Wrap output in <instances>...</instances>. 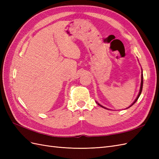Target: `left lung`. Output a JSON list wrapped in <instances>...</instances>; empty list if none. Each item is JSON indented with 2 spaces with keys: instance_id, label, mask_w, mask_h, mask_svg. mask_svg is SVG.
Returning <instances> with one entry per match:
<instances>
[{
  "instance_id": "8db88e82",
  "label": "left lung",
  "mask_w": 159,
  "mask_h": 159,
  "mask_svg": "<svg viewBox=\"0 0 159 159\" xmlns=\"http://www.w3.org/2000/svg\"><path fill=\"white\" fill-rule=\"evenodd\" d=\"M141 70H142V71H141V72H142V74H141V87H140V89H139V94H138V95H137V98H136L135 99H134V102H133V103H132L131 105H130L129 107H128L127 108H126L125 109H128V108H129V107H131L133 105H134V103H135V102H137V99H139V96H140V95H141V92H142V89H143V70H142V68H141ZM96 102V103H98V104L99 105V106H101V107H103V108H104V109H109L108 108H106V107H105L103 106V105H101V104H99V103H98L97 102ZM109 110H110V109H109Z\"/></svg>"
}]
</instances>
